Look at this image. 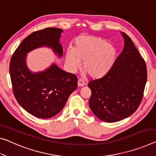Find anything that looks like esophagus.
<instances>
[{
    "label": "esophagus",
    "instance_id": "34e87169",
    "mask_svg": "<svg viewBox=\"0 0 156 156\" xmlns=\"http://www.w3.org/2000/svg\"><path fill=\"white\" fill-rule=\"evenodd\" d=\"M85 82H84V80H81V79H78V86L79 87H83V86H84L85 85Z\"/></svg>",
    "mask_w": 156,
    "mask_h": 156
}]
</instances>
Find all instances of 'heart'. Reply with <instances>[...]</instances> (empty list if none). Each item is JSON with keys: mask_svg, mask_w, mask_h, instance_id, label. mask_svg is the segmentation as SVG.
I'll return each instance as SVG.
<instances>
[{"mask_svg": "<svg viewBox=\"0 0 156 156\" xmlns=\"http://www.w3.org/2000/svg\"><path fill=\"white\" fill-rule=\"evenodd\" d=\"M117 51L112 44L99 37L81 35L73 42V49L66 51L65 59L70 71H76L83 61V69L94 78L109 71L115 63Z\"/></svg>", "mask_w": 156, "mask_h": 156, "instance_id": "1", "label": "heart"}]
</instances>
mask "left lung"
<instances>
[{
  "instance_id": "obj_1",
  "label": "left lung",
  "mask_w": 156,
  "mask_h": 156,
  "mask_svg": "<svg viewBox=\"0 0 156 156\" xmlns=\"http://www.w3.org/2000/svg\"><path fill=\"white\" fill-rule=\"evenodd\" d=\"M124 47L110 71L91 80L89 105L92 112L105 122H116L134 113L142 100L147 79L144 60L132 39L122 33Z\"/></svg>"
}]
</instances>
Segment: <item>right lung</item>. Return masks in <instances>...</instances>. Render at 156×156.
Here are the masks:
<instances>
[{"instance_id": "1", "label": "right lung", "mask_w": 156, "mask_h": 156, "mask_svg": "<svg viewBox=\"0 0 156 156\" xmlns=\"http://www.w3.org/2000/svg\"><path fill=\"white\" fill-rule=\"evenodd\" d=\"M62 32L56 28L34 32L23 39L12 56L9 73L14 95L19 104L36 117L48 119L58 114L78 87L77 77L55 63L38 72L31 71L26 65L27 54L41 47L51 48L60 58L63 54L60 43Z\"/></svg>"}]
</instances>
